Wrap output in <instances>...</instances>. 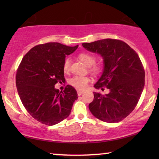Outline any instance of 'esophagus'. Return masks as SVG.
Masks as SVG:
<instances>
[{
    "label": "esophagus",
    "instance_id": "34e87169",
    "mask_svg": "<svg viewBox=\"0 0 159 159\" xmlns=\"http://www.w3.org/2000/svg\"><path fill=\"white\" fill-rule=\"evenodd\" d=\"M83 93H84V90H77V94H78V95H79V96L81 95Z\"/></svg>",
    "mask_w": 159,
    "mask_h": 159
}]
</instances>
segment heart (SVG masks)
<instances>
[{
	"label": "heart",
	"mask_w": 159,
	"mask_h": 159,
	"mask_svg": "<svg viewBox=\"0 0 159 159\" xmlns=\"http://www.w3.org/2000/svg\"><path fill=\"white\" fill-rule=\"evenodd\" d=\"M79 58L85 64L89 66V71L91 73L98 75L102 71V66L100 64L95 63L97 57L92 53L88 52H82L79 54ZM70 65H71V60L69 57H66L64 59L63 62V71L65 73H68L70 71ZM90 81V78L88 76H75L72 77L69 80V83L75 88L79 89H84Z\"/></svg>",
	"instance_id": "b5f03b06"
}]
</instances>
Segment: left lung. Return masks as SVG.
Listing matches in <instances>:
<instances>
[{
    "instance_id": "left-lung-1",
    "label": "left lung",
    "mask_w": 159,
    "mask_h": 159,
    "mask_svg": "<svg viewBox=\"0 0 159 159\" xmlns=\"http://www.w3.org/2000/svg\"><path fill=\"white\" fill-rule=\"evenodd\" d=\"M82 45L104 58L103 74L94 86L97 89L104 90L107 88L110 90L105 95L93 93L90 111L104 122H119L135 108L143 91L145 72L140 59L133 48L120 40L102 39Z\"/></svg>"
}]
</instances>
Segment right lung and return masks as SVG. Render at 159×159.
<instances>
[{"instance_id": "add662e5", "label": "right lung", "mask_w": 159, "mask_h": 159, "mask_svg": "<svg viewBox=\"0 0 159 159\" xmlns=\"http://www.w3.org/2000/svg\"><path fill=\"white\" fill-rule=\"evenodd\" d=\"M60 43L37 45L24 56L16 74V85L26 111L46 125L57 124L69 116L75 100L76 89L67 85L64 91L55 89L65 80L63 62L66 55L77 49Z\"/></svg>"}]
</instances>
